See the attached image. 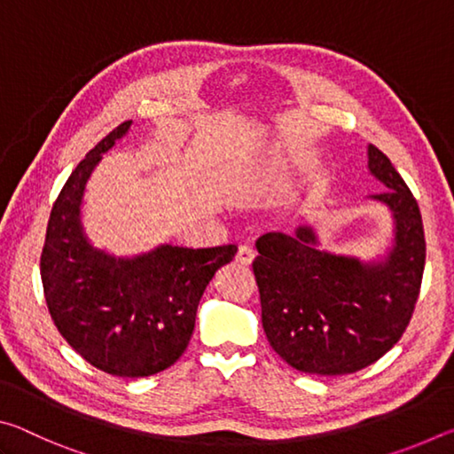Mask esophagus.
I'll use <instances>...</instances> for the list:
<instances>
[{
	"label": "esophagus",
	"mask_w": 454,
	"mask_h": 454,
	"mask_svg": "<svg viewBox=\"0 0 454 454\" xmlns=\"http://www.w3.org/2000/svg\"><path fill=\"white\" fill-rule=\"evenodd\" d=\"M254 250L250 248V246H240V250H238L236 254V262L240 266H250L252 262H254Z\"/></svg>",
	"instance_id": "obj_1"
}]
</instances>
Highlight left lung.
I'll return each mask as SVG.
<instances>
[{
    "instance_id": "obj_1",
    "label": "left lung",
    "mask_w": 454,
    "mask_h": 454,
    "mask_svg": "<svg viewBox=\"0 0 454 454\" xmlns=\"http://www.w3.org/2000/svg\"><path fill=\"white\" fill-rule=\"evenodd\" d=\"M376 200L393 216V244L363 260L320 248L317 228L256 240L254 276L270 347L296 371L322 376L363 371L401 340L425 270V230L417 200L384 153L368 145Z\"/></svg>"
}]
</instances>
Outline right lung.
Here are the masks:
<instances>
[{
  "label": "right lung",
  "instance_id": "add662e5",
  "mask_svg": "<svg viewBox=\"0 0 454 454\" xmlns=\"http://www.w3.org/2000/svg\"><path fill=\"white\" fill-rule=\"evenodd\" d=\"M129 128L132 120L112 129L64 184L50 214L40 272L51 320L67 344L99 371L140 379L184 355L200 298L238 248L160 244L136 256H114L88 240L82 224L86 184L102 153Z\"/></svg>",
  "mask_w": 454,
  "mask_h": 454
}]
</instances>
